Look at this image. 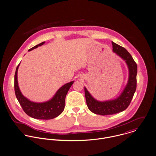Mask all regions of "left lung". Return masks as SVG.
Segmentation results:
<instances>
[{
    "label": "left lung",
    "instance_id": "left-lung-1",
    "mask_svg": "<svg viewBox=\"0 0 156 156\" xmlns=\"http://www.w3.org/2000/svg\"><path fill=\"white\" fill-rule=\"evenodd\" d=\"M113 51L122 58L128 65L129 78L127 86L117 99L99 102L95 100L84 88L87 105L88 109L94 114L102 115H112L125 110L130 104L136 89L137 65L130 54L124 47L112 42Z\"/></svg>",
    "mask_w": 156,
    "mask_h": 156
}]
</instances>
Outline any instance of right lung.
<instances>
[{"label": "right lung", "mask_w": 156, "mask_h": 156, "mask_svg": "<svg viewBox=\"0 0 156 156\" xmlns=\"http://www.w3.org/2000/svg\"><path fill=\"white\" fill-rule=\"evenodd\" d=\"M45 42L40 43L29 49V51L42 45ZM19 65L16 68L14 76V90L18 101L24 112L34 119L39 120H50L58 116L64 110L66 96L74 81H71L62 87L57 91L51 100L44 103H35L24 98L19 89L17 81V71Z\"/></svg>", "instance_id": "1"}]
</instances>
